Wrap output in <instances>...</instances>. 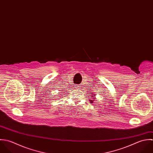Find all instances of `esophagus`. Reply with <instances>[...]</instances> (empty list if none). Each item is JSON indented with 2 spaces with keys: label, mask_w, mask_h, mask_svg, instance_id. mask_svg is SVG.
<instances>
[{
  "label": "esophagus",
  "mask_w": 153,
  "mask_h": 153,
  "mask_svg": "<svg viewBox=\"0 0 153 153\" xmlns=\"http://www.w3.org/2000/svg\"><path fill=\"white\" fill-rule=\"evenodd\" d=\"M80 87H80L79 85H76L75 88H76V89H80Z\"/></svg>",
  "instance_id": "1"
}]
</instances>
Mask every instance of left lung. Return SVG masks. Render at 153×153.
<instances>
[{"label": "left lung", "mask_w": 153, "mask_h": 153, "mask_svg": "<svg viewBox=\"0 0 153 153\" xmlns=\"http://www.w3.org/2000/svg\"><path fill=\"white\" fill-rule=\"evenodd\" d=\"M93 96H95V95H94V94H93V95H92V96L91 97V98L93 99L92 100H90V101H91V102H93V101H94V100L95 99V98H94V97L93 98H92V97H93Z\"/></svg>", "instance_id": "1"}]
</instances>
